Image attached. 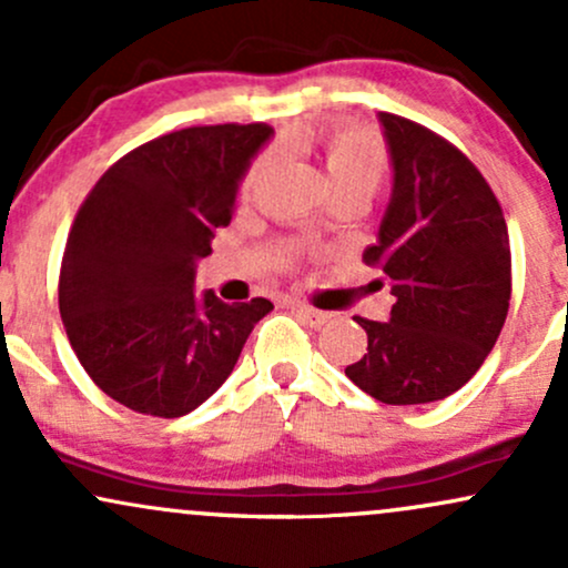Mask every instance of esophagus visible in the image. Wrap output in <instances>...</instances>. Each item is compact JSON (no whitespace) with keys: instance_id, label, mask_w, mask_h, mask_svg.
Masks as SVG:
<instances>
[{"instance_id":"obj_1","label":"esophagus","mask_w":568,"mask_h":568,"mask_svg":"<svg viewBox=\"0 0 568 568\" xmlns=\"http://www.w3.org/2000/svg\"><path fill=\"white\" fill-rule=\"evenodd\" d=\"M291 310L296 312L298 317H302V321L310 325V328H323L325 323H328V312H323V310H315V306H310V304H302V302H291Z\"/></svg>"}]
</instances>
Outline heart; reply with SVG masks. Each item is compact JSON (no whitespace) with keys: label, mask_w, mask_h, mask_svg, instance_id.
Masks as SVG:
<instances>
[{"label":"heart","mask_w":568,"mask_h":568,"mask_svg":"<svg viewBox=\"0 0 568 568\" xmlns=\"http://www.w3.org/2000/svg\"><path fill=\"white\" fill-rule=\"evenodd\" d=\"M288 149L304 146L306 139L302 133L291 135ZM270 154L256 162L247 173L245 186H256L262 175L272 168ZM321 162L325 179H328L331 192H344V189H361V192L371 194L379 186L384 171H387V154L371 130L363 128H336L321 141Z\"/></svg>","instance_id":"b5f03b06"}]
</instances>
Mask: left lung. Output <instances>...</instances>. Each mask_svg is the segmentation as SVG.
I'll return each mask as SVG.
<instances>
[{
  "label": "left lung",
  "instance_id": "obj_1",
  "mask_svg": "<svg viewBox=\"0 0 568 568\" xmlns=\"http://www.w3.org/2000/svg\"><path fill=\"white\" fill-rule=\"evenodd\" d=\"M393 194L363 262L395 296L387 323L355 317L368 352L347 366L387 406L454 395L484 366L510 306V240L491 186L433 130L379 112Z\"/></svg>",
  "mask_w": 568,
  "mask_h": 568
}]
</instances>
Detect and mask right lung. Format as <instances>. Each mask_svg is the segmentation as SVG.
<instances>
[{
    "label": "right lung",
    "instance_id": "right-lung-1",
    "mask_svg": "<svg viewBox=\"0 0 568 568\" xmlns=\"http://www.w3.org/2000/svg\"><path fill=\"white\" fill-rule=\"evenodd\" d=\"M272 135L264 122L175 130L114 162L82 202L58 306L82 368L130 410L175 419L202 406L275 310L194 291L197 262Z\"/></svg>",
    "mask_w": 568,
    "mask_h": 568
}]
</instances>
